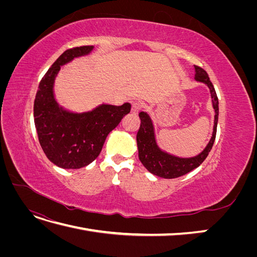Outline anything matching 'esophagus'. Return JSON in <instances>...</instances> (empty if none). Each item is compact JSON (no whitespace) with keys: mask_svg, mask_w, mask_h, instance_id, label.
Wrapping results in <instances>:
<instances>
[{"mask_svg":"<svg viewBox=\"0 0 257 257\" xmlns=\"http://www.w3.org/2000/svg\"><path fill=\"white\" fill-rule=\"evenodd\" d=\"M142 108H143V104L141 102H134L132 104V113L137 114L142 110Z\"/></svg>","mask_w":257,"mask_h":257,"instance_id":"esophagus-1","label":"esophagus"}]
</instances>
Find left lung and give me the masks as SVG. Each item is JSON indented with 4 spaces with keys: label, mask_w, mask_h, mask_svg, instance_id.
I'll return each instance as SVG.
<instances>
[{
    "label": "left lung",
    "mask_w": 257,
    "mask_h": 257,
    "mask_svg": "<svg viewBox=\"0 0 257 257\" xmlns=\"http://www.w3.org/2000/svg\"><path fill=\"white\" fill-rule=\"evenodd\" d=\"M195 79L197 81L206 83L210 92H211L213 107L215 110L214 115V126L213 134L211 139L206 147V149L198 154L197 157L190 159H181L174 157L168 153L163 152L155 143L154 131L150 116L146 112L139 113L141 118V126L137 132V147H138V157L143 165L149 170V172L155 176L165 178V179H174L181 177L185 174L192 172L193 169L197 168L208 157L209 152L211 151L212 146L215 141L216 135V126H217V116H219V99L216 96V92L212 82L210 81L209 76L204 68L195 65Z\"/></svg>",
    "instance_id": "left-lung-1"
}]
</instances>
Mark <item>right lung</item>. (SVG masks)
Listing matches in <instances>:
<instances>
[{
  "mask_svg": "<svg viewBox=\"0 0 257 257\" xmlns=\"http://www.w3.org/2000/svg\"><path fill=\"white\" fill-rule=\"evenodd\" d=\"M93 46L67 49L42 78L34 100V123L38 142L46 157L61 168L78 169L89 165L102 151L108 134L131 111V104L100 105L81 114L58 106L53 97V81L61 65L88 54Z\"/></svg>",
  "mask_w": 257,
  "mask_h": 257,
  "instance_id": "obj_1",
  "label": "right lung"
}]
</instances>
